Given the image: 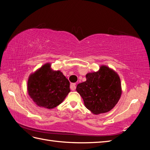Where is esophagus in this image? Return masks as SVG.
<instances>
[{
  "mask_svg": "<svg viewBox=\"0 0 150 150\" xmlns=\"http://www.w3.org/2000/svg\"><path fill=\"white\" fill-rule=\"evenodd\" d=\"M70 89L72 91H75L76 89V83H72L70 84Z\"/></svg>",
  "mask_w": 150,
  "mask_h": 150,
  "instance_id": "1",
  "label": "esophagus"
}]
</instances>
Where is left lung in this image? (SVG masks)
Returning <instances> with one entry per match:
<instances>
[{
	"label": "left lung",
	"instance_id": "1",
	"mask_svg": "<svg viewBox=\"0 0 150 150\" xmlns=\"http://www.w3.org/2000/svg\"><path fill=\"white\" fill-rule=\"evenodd\" d=\"M86 77V81L79 83L76 90L82 96L87 109L96 115L112 109L122 93L117 73L102 65L98 71L89 73Z\"/></svg>",
	"mask_w": 150,
	"mask_h": 150
}]
</instances>
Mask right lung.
I'll return each instance as SVG.
<instances>
[{
    "label": "right lung",
    "instance_id": "1",
    "mask_svg": "<svg viewBox=\"0 0 150 150\" xmlns=\"http://www.w3.org/2000/svg\"><path fill=\"white\" fill-rule=\"evenodd\" d=\"M50 67V63L42 66L30 75L27 82L28 93L34 103L49 109L61 103L70 91L68 80Z\"/></svg>",
    "mask_w": 150,
    "mask_h": 150
}]
</instances>
